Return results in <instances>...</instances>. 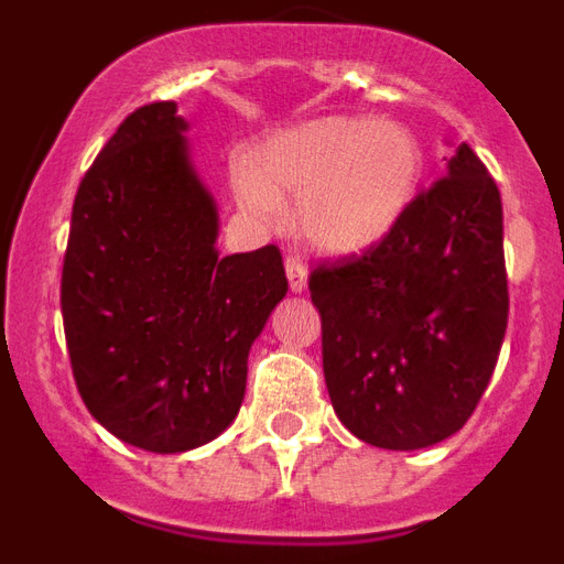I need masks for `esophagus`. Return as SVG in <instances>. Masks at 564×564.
Instances as JSON below:
<instances>
[{
	"instance_id": "obj_1",
	"label": "esophagus",
	"mask_w": 564,
	"mask_h": 564,
	"mask_svg": "<svg viewBox=\"0 0 564 564\" xmlns=\"http://www.w3.org/2000/svg\"><path fill=\"white\" fill-rule=\"evenodd\" d=\"M285 271H288V285H291L293 293H302L307 288V268L299 262L296 257L285 259Z\"/></svg>"
}]
</instances>
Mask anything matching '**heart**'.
Listing matches in <instances>:
<instances>
[{
	"label": "heart",
	"mask_w": 564,
	"mask_h": 564,
	"mask_svg": "<svg viewBox=\"0 0 564 564\" xmlns=\"http://www.w3.org/2000/svg\"><path fill=\"white\" fill-rule=\"evenodd\" d=\"M421 177V141L403 123L325 115L253 149L237 174V197L259 226H279L282 206L296 200L307 246L356 257L403 220Z\"/></svg>",
	"instance_id": "heart-1"
}]
</instances>
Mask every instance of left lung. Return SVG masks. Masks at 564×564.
<instances>
[{"label":"left lung","mask_w":564,"mask_h":564,"mask_svg":"<svg viewBox=\"0 0 564 564\" xmlns=\"http://www.w3.org/2000/svg\"><path fill=\"white\" fill-rule=\"evenodd\" d=\"M338 421L378 449H426L463 430L508 325L502 203L460 143L376 248L311 273Z\"/></svg>","instance_id":"1"}]
</instances>
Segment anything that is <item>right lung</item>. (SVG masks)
Masks as SVG:
<instances>
[{"instance_id": "obj_1", "label": "right lung", "mask_w": 564, "mask_h": 564, "mask_svg": "<svg viewBox=\"0 0 564 564\" xmlns=\"http://www.w3.org/2000/svg\"><path fill=\"white\" fill-rule=\"evenodd\" d=\"M174 101L134 109L84 174L62 271L87 410L129 446L177 455L231 426L248 352L288 276L276 246L220 257V214Z\"/></svg>"}]
</instances>
